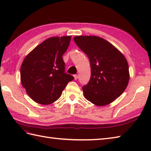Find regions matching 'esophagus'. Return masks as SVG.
I'll use <instances>...</instances> for the list:
<instances>
[{
  "label": "esophagus",
  "mask_w": 151,
  "mask_h": 151,
  "mask_svg": "<svg viewBox=\"0 0 151 151\" xmlns=\"http://www.w3.org/2000/svg\"><path fill=\"white\" fill-rule=\"evenodd\" d=\"M73 76H74V78H75V80H77V78H78V75H75Z\"/></svg>",
  "instance_id": "obj_1"
}]
</instances>
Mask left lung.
I'll return each instance as SVG.
<instances>
[{"label": "left lung", "instance_id": "obj_1", "mask_svg": "<svg viewBox=\"0 0 151 151\" xmlns=\"http://www.w3.org/2000/svg\"><path fill=\"white\" fill-rule=\"evenodd\" d=\"M74 41L88 56L91 77L82 87L85 98L97 106L111 103L123 93L129 81L124 56L116 48L97 36H76Z\"/></svg>", "mask_w": 151, "mask_h": 151}]
</instances>
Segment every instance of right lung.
I'll return each mask as SVG.
<instances>
[{
	"instance_id": "obj_1",
	"label": "right lung",
	"mask_w": 151,
	"mask_h": 151,
	"mask_svg": "<svg viewBox=\"0 0 151 151\" xmlns=\"http://www.w3.org/2000/svg\"><path fill=\"white\" fill-rule=\"evenodd\" d=\"M70 36L53 37L44 41L25 58L21 67V81L27 94L41 104L58 99L67 83L74 77L65 73L62 56Z\"/></svg>"
}]
</instances>
